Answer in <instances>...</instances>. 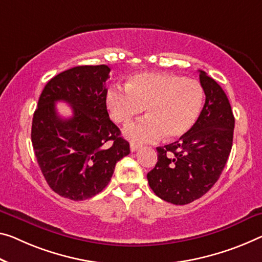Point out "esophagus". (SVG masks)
<instances>
[{"label": "esophagus", "mask_w": 262, "mask_h": 262, "mask_svg": "<svg viewBox=\"0 0 262 262\" xmlns=\"http://www.w3.org/2000/svg\"><path fill=\"white\" fill-rule=\"evenodd\" d=\"M139 147H140V145H137V144H134V143L130 145L131 152H136L137 150H139Z\"/></svg>", "instance_id": "obj_1"}]
</instances>
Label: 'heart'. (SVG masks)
<instances>
[{"label": "heart", "instance_id": "heart-1", "mask_svg": "<svg viewBox=\"0 0 262 262\" xmlns=\"http://www.w3.org/2000/svg\"><path fill=\"white\" fill-rule=\"evenodd\" d=\"M126 91L108 90L106 105L116 123L127 125L146 110L147 117L125 128L132 142H154L182 138L192 130L201 114L205 92L195 79L159 72H142L131 76Z\"/></svg>", "mask_w": 262, "mask_h": 262}]
</instances>
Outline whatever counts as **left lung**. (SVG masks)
<instances>
[{
  "instance_id": "8db88e82",
  "label": "left lung",
  "mask_w": 262,
  "mask_h": 262,
  "mask_svg": "<svg viewBox=\"0 0 262 262\" xmlns=\"http://www.w3.org/2000/svg\"><path fill=\"white\" fill-rule=\"evenodd\" d=\"M205 104L195 125L177 142L157 147L158 162L147 173L152 191L167 203L186 205L216 183L231 154L234 116L221 86L199 70Z\"/></svg>"
}]
</instances>
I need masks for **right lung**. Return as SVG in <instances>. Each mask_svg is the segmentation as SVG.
I'll use <instances>...</instances> for the list:
<instances>
[{
  "label": "right lung",
  "instance_id": "obj_1",
  "mask_svg": "<svg viewBox=\"0 0 262 262\" xmlns=\"http://www.w3.org/2000/svg\"><path fill=\"white\" fill-rule=\"evenodd\" d=\"M107 66H80L52 77L35 110L31 143L48 185L63 198L80 201L102 192L130 145L106 110ZM73 110L62 119L55 103Z\"/></svg>",
  "mask_w": 262,
  "mask_h": 262
}]
</instances>
